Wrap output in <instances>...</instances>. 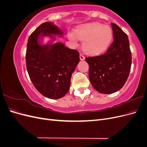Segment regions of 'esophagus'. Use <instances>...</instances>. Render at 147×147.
Listing matches in <instances>:
<instances>
[{
    "mask_svg": "<svg viewBox=\"0 0 147 147\" xmlns=\"http://www.w3.org/2000/svg\"><path fill=\"white\" fill-rule=\"evenodd\" d=\"M80 60H82V61H83V60H84V59H85V57H84V56L83 55L80 54Z\"/></svg>",
    "mask_w": 147,
    "mask_h": 147,
    "instance_id": "esophagus-1",
    "label": "esophagus"
}]
</instances>
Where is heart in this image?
I'll use <instances>...</instances> for the list:
<instances>
[{"label":"heart","mask_w":147,"mask_h":147,"mask_svg":"<svg viewBox=\"0 0 147 147\" xmlns=\"http://www.w3.org/2000/svg\"><path fill=\"white\" fill-rule=\"evenodd\" d=\"M113 37L110 28L97 23L83 25L75 30V34H68L69 40L74 44L78 43L77 38L83 40V50L92 55H99L105 51L112 43Z\"/></svg>","instance_id":"1"}]
</instances>
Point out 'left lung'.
Segmentation results:
<instances>
[{"label": "left lung", "mask_w": 147, "mask_h": 147, "mask_svg": "<svg viewBox=\"0 0 147 147\" xmlns=\"http://www.w3.org/2000/svg\"><path fill=\"white\" fill-rule=\"evenodd\" d=\"M113 41L105 53L86 57L89 78L92 87L102 94H112L125 84L131 66V52L127 35L116 24L111 23Z\"/></svg>", "instance_id": "left-lung-1"}]
</instances>
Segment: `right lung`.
Instances as JSON below:
<instances>
[{"label":"right lung","instance_id":"add662e5","mask_svg":"<svg viewBox=\"0 0 147 147\" xmlns=\"http://www.w3.org/2000/svg\"><path fill=\"white\" fill-rule=\"evenodd\" d=\"M63 37L61 29L51 22L40 25L30 34L26 54V67L31 82L41 94L51 99L64 97L70 86V78L79 63V53L56 38ZM51 40L42 43L43 38Z\"/></svg>","mask_w":147,"mask_h":147}]
</instances>
